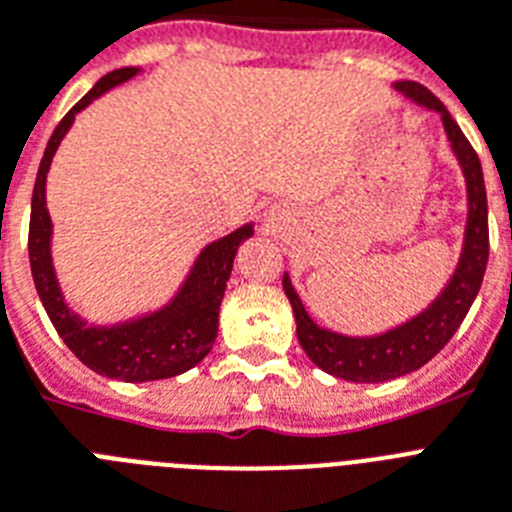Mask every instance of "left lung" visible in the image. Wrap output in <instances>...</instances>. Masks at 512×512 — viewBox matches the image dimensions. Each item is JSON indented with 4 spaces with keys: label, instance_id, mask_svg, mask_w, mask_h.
Here are the masks:
<instances>
[{
    "label": "left lung",
    "instance_id": "obj_1",
    "mask_svg": "<svg viewBox=\"0 0 512 512\" xmlns=\"http://www.w3.org/2000/svg\"><path fill=\"white\" fill-rule=\"evenodd\" d=\"M395 91L442 117L450 149H453L463 177H466V235H463L458 266H455L445 290L418 316L374 337H348L319 327L308 316L290 277L287 274L282 277L287 301L293 306L295 332H298L301 348L319 369L337 379H345V382H387V379L411 374V371L421 369L426 361H432L450 342V337L458 332L460 322L466 319L468 308L474 303L481 280H484V269H487L489 259L487 188H484V172H481V162L474 146L468 143L463 130L458 128V122L450 117L445 104L429 88L416 83V80H398Z\"/></svg>",
    "mask_w": 512,
    "mask_h": 512
}]
</instances>
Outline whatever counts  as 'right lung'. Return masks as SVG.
I'll return each mask as SVG.
<instances>
[{"instance_id": "add662e5", "label": "right lung", "mask_w": 512, "mask_h": 512, "mask_svg": "<svg viewBox=\"0 0 512 512\" xmlns=\"http://www.w3.org/2000/svg\"><path fill=\"white\" fill-rule=\"evenodd\" d=\"M138 73L141 67H120L104 75L54 128L52 138L46 143L44 159L38 164L31 201V230H28L33 285L57 335L88 369L120 382H156V379L177 377L209 356L211 345L217 340L219 306L225 298L232 261L240 243L253 235V225H243L225 238L209 243L198 253L196 264L175 298L138 319L101 327L86 322L67 306L52 261V217L46 209V175L59 143L67 130L73 128L75 114L107 94L109 88L120 86Z\"/></svg>"}]
</instances>
